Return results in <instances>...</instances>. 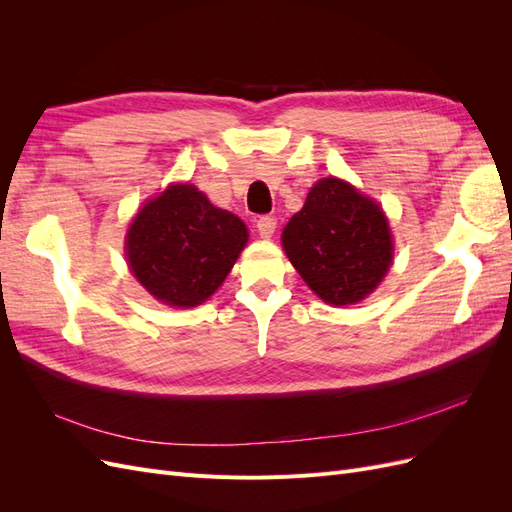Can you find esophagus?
Segmentation results:
<instances>
[{
  "instance_id": "1",
  "label": "esophagus",
  "mask_w": 512,
  "mask_h": 512,
  "mask_svg": "<svg viewBox=\"0 0 512 512\" xmlns=\"http://www.w3.org/2000/svg\"><path fill=\"white\" fill-rule=\"evenodd\" d=\"M275 226H277V220L273 218V215H262V218H258V220H256V228H258V232H260V237H262V239H269V237H273Z\"/></svg>"
}]
</instances>
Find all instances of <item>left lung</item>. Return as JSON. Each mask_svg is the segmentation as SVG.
Instances as JSON below:
<instances>
[{"label":"left lung","instance_id":"obj_1","mask_svg":"<svg viewBox=\"0 0 512 512\" xmlns=\"http://www.w3.org/2000/svg\"><path fill=\"white\" fill-rule=\"evenodd\" d=\"M305 284L331 305L365 299L391 267L389 224L374 200L342 179H322L282 232Z\"/></svg>","mask_w":512,"mask_h":512}]
</instances>
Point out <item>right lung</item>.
<instances>
[{"label": "right lung", "instance_id": "right-lung-1", "mask_svg": "<svg viewBox=\"0 0 512 512\" xmlns=\"http://www.w3.org/2000/svg\"><path fill=\"white\" fill-rule=\"evenodd\" d=\"M245 243L237 215L213 207L194 185H170L134 218L128 262L158 301L194 307L226 280Z\"/></svg>", "mask_w": 512, "mask_h": 512}]
</instances>
